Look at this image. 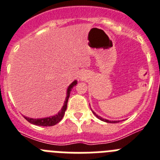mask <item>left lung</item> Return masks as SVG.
I'll return each instance as SVG.
<instances>
[{"label":"left lung","mask_w":160,"mask_h":160,"mask_svg":"<svg viewBox=\"0 0 160 160\" xmlns=\"http://www.w3.org/2000/svg\"><path fill=\"white\" fill-rule=\"evenodd\" d=\"M92 113H93L94 114H95V116L97 117V118H99L100 120L103 121V122H109V123H118V122H120V121H109V120H106V119H104V118H101V117H100V116H98V115H97V114H96V113H94L93 111H92Z\"/></svg>","instance_id":"8db88e82"}]
</instances>
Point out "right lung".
Masks as SVG:
<instances>
[{"instance_id":"obj_1","label":"right lung","mask_w":160,"mask_h":160,"mask_svg":"<svg viewBox=\"0 0 160 160\" xmlns=\"http://www.w3.org/2000/svg\"><path fill=\"white\" fill-rule=\"evenodd\" d=\"M77 84V81L75 80L74 82H72V84L69 85V87L68 88V91H67V97L66 99H65L64 101V105H63V108L61 109V110L59 111L58 114L55 115V116L52 117H49V118H27V117H24L25 118H26V121H28L31 124L36 125V126H55V124L57 123H59L62 118H63V117L64 116L65 111L67 109V105H68V98L69 96H70V92L72 91V88L74 87L76 84Z\"/></svg>"}]
</instances>
